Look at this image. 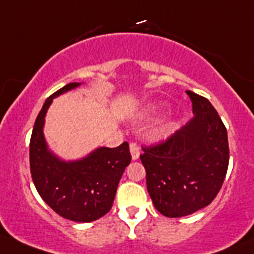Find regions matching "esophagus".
<instances>
[{
  "instance_id": "1",
  "label": "esophagus",
  "mask_w": 254,
  "mask_h": 254,
  "mask_svg": "<svg viewBox=\"0 0 254 254\" xmlns=\"http://www.w3.org/2000/svg\"><path fill=\"white\" fill-rule=\"evenodd\" d=\"M130 153H131V158L134 161L138 159V157H140V147H138V145L136 142L130 143Z\"/></svg>"
}]
</instances>
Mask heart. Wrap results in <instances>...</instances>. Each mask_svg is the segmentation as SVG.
Here are the masks:
<instances>
[{"mask_svg": "<svg viewBox=\"0 0 254 254\" xmlns=\"http://www.w3.org/2000/svg\"><path fill=\"white\" fill-rule=\"evenodd\" d=\"M165 132H167V129H165V127H161V129H159L158 131H157V135H158V136H164Z\"/></svg>", "mask_w": 254, "mask_h": 254, "instance_id": "1", "label": "heart"}]
</instances>
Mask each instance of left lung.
Masks as SVG:
<instances>
[{
  "mask_svg": "<svg viewBox=\"0 0 254 254\" xmlns=\"http://www.w3.org/2000/svg\"><path fill=\"white\" fill-rule=\"evenodd\" d=\"M194 117L165 141L142 147L146 184L154 207L168 218L190 215L212 203L225 179L229 143L212 103L186 91Z\"/></svg>",
  "mask_w": 254,
  "mask_h": 254,
  "instance_id": "1",
  "label": "left lung"
}]
</instances>
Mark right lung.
I'll use <instances>...</instances> for the list:
<instances>
[{"instance_id":"add662e5","label":"right lung","mask_w":254,"mask_h":254,"mask_svg":"<svg viewBox=\"0 0 254 254\" xmlns=\"http://www.w3.org/2000/svg\"><path fill=\"white\" fill-rule=\"evenodd\" d=\"M70 82L51 95L34 124L30 138V172L41 198L61 217L79 223L97 220L111 210L125 168L131 162L129 143L100 147L79 161L65 162L47 148L45 116L53 98L75 89Z\"/></svg>"}]
</instances>
